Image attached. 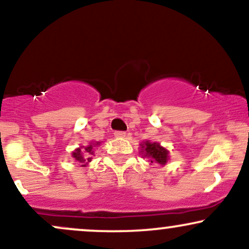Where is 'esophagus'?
<instances>
[{"label":"esophagus","instance_id":"34e87169","mask_svg":"<svg viewBox=\"0 0 249 249\" xmlns=\"http://www.w3.org/2000/svg\"><path fill=\"white\" fill-rule=\"evenodd\" d=\"M125 136H126V133H125L124 131H116L115 132L116 138H124Z\"/></svg>","mask_w":249,"mask_h":249}]
</instances>
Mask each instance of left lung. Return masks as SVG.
<instances>
[{"instance_id":"8db88e82","label":"left lung","mask_w":249,"mask_h":249,"mask_svg":"<svg viewBox=\"0 0 249 249\" xmlns=\"http://www.w3.org/2000/svg\"><path fill=\"white\" fill-rule=\"evenodd\" d=\"M142 156L150 159L151 162H158L160 165H165L168 160V151L165 147L160 146L159 142H144L141 145Z\"/></svg>"}]
</instances>
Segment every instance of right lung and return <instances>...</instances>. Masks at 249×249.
I'll return each instance as SVG.
<instances>
[{"mask_svg": "<svg viewBox=\"0 0 249 249\" xmlns=\"http://www.w3.org/2000/svg\"><path fill=\"white\" fill-rule=\"evenodd\" d=\"M101 142H91L90 145H88L87 147H78L76 148L75 152H72V158L75 159L76 161L81 162V166H87L89 162L91 161L92 157L95 154V151H93V146H99Z\"/></svg>", "mask_w": 249, "mask_h": 249, "instance_id": "right-lung-1", "label": "right lung"}]
</instances>
